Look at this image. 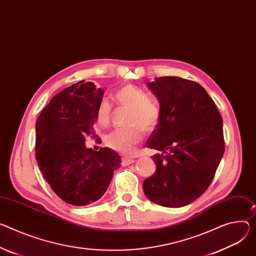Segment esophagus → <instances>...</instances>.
I'll use <instances>...</instances> for the list:
<instances>
[{
    "instance_id": "34e87169",
    "label": "esophagus",
    "mask_w": 256,
    "mask_h": 256,
    "mask_svg": "<svg viewBox=\"0 0 256 256\" xmlns=\"http://www.w3.org/2000/svg\"><path fill=\"white\" fill-rule=\"evenodd\" d=\"M134 159L130 158V157H124V158L122 159V164L124 166H128L134 164Z\"/></svg>"
}]
</instances>
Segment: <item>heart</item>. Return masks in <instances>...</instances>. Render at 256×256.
I'll return each mask as SVG.
<instances>
[{
	"label": "heart",
	"instance_id": "1",
	"mask_svg": "<svg viewBox=\"0 0 256 256\" xmlns=\"http://www.w3.org/2000/svg\"><path fill=\"white\" fill-rule=\"evenodd\" d=\"M114 100L120 107L130 109L128 128L116 130L104 136V143L112 150L122 154L132 153L141 143L144 132H152L159 124L160 108L149 99L147 92L134 84H124L116 90ZM112 106L106 99L100 101L96 109V120L101 126H108L111 120Z\"/></svg>",
	"mask_w": 256,
	"mask_h": 256
}]
</instances>
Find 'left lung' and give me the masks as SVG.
Returning <instances> with one entry per match:
<instances>
[{
  "mask_svg": "<svg viewBox=\"0 0 256 256\" xmlns=\"http://www.w3.org/2000/svg\"><path fill=\"white\" fill-rule=\"evenodd\" d=\"M160 105V120L146 146L156 172L143 182L145 195L164 207H182L210 184L224 152L222 118L199 84L178 76L149 82Z\"/></svg>",
  "mask_w": 256,
  "mask_h": 256,
  "instance_id": "obj_1",
  "label": "left lung"
}]
</instances>
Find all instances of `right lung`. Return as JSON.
<instances>
[{
  "label": "right lung",
  "mask_w": 256,
  "mask_h": 256,
  "mask_svg": "<svg viewBox=\"0 0 256 256\" xmlns=\"http://www.w3.org/2000/svg\"><path fill=\"white\" fill-rule=\"evenodd\" d=\"M104 90L84 80L59 92L36 124V158L52 190L64 202L84 206L107 191L122 158L110 148L98 152L86 147L96 136V109Z\"/></svg>",
  "instance_id": "1"
}]
</instances>
